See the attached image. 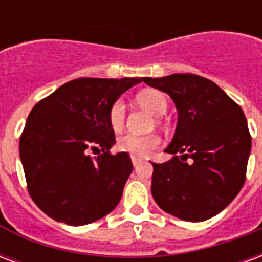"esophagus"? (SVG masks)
Returning <instances> with one entry per match:
<instances>
[{
	"mask_svg": "<svg viewBox=\"0 0 262 262\" xmlns=\"http://www.w3.org/2000/svg\"><path fill=\"white\" fill-rule=\"evenodd\" d=\"M132 163H133V165H135V167H137V165L142 163V159H139V157H135V156H132Z\"/></svg>",
	"mask_w": 262,
	"mask_h": 262,
	"instance_id": "esophagus-1",
	"label": "esophagus"
}]
</instances>
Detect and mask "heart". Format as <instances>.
Segmentation results:
<instances>
[{
	"mask_svg": "<svg viewBox=\"0 0 262 262\" xmlns=\"http://www.w3.org/2000/svg\"><path fill=\"white\" fill-rule=\"evenodd\" d=\"M136 102L148 111L150 114L160 118L167 112L168 108V99L165 97L164 92L159 90H143L136 95ZM126 119V106L122 101H116L112 103V106L109 109V123L111 127L115 132L122 130V127L125 126ZM160 137L157 135H146V136H137L127 133L125 136L118 139L116 142V148L119 151L130 154L135 157H146L148 154L154 151L159 147Z\"/></svg>",
	"mask_w": 262,
	"mask_h": 262,
	"instance_id": "1",
	"label": "heart"
}]
</instances>
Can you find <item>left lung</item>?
<instances>
[{
  "mask_svg": "<svg viewBox=\"0 0 262 262\" xmlns=\"http://www.w3.org/2000/svg\"><path fill=\"white\" fill-rule=\"evenodd\" d=\"M143 81L168 94L178 112L176 133L165 148L172 157L163 164L151 163L154 201L181 220L213 217L246 181L251 136L242 108L213 81L199 75L143 77Z\"/></svg>",
  "mask_w": 262,
  "mask_h": 262,
  "instance_id": "left-lung-1",
  "label": "left lung"
}]
</instances>
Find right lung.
<instances>
[{
	"mask_svg": "<svg viewBox=\"0 0 262 262\" xmlns=\"http://www.w3.org/2000/svg\"><path fill=\"white\" fill-rule=\"evenodd\" d=\"M142 78H77L36 103L19 140L28 191L56 222L84 226L111 213L133 170L115 144L109 109ZM104 153L92 159L90 149Z\"/></svg>",
	"mask_w": 262,
	"mask_h": 262,
	"instance_id": "obj_1",
	"label": "right lung"
}]
</instances>
